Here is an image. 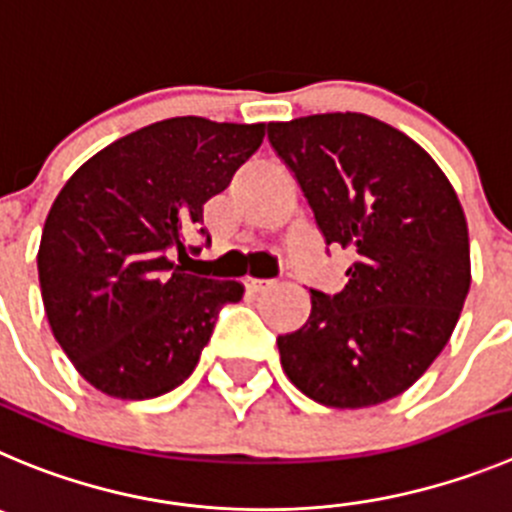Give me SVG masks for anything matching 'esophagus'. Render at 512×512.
Wrapping results in <instances>:
<instances>
[{
  "instance_id": "esophagus-1",
  "label": "esophagus",
  "mask_w": 512,
  "mask_h": 512,
  "mask_svg": "<svg viewBox=\"0 0 512 512\" xmlns=\"http://www.w3.org/2000/svg\"><path fill=\"white\" fill-rule=\"evenodd\" d=\"M245 285H247V290H250V293H265L267 288H272V280H260V278H247L245 280Z\"/></svg>"
}]
</instances>
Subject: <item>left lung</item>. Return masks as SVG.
<instances>
[{
	"mask_svg": "<svg viewBox=\"0 0 512 512\" xmlns=\"http://www.w3.org/2000/svg\"><path fill=\"white\" fill-rule=\"evenodd\" d=\"M328 245L351 252L341 293L310 290V318L278 338L285 376L323 407L404 394L450 341L470 290L455 186L417 141L366 113L267 123Z\"/></svg>",
	"mask_w": 512,
	"mask_h": 512,
	"instance_id": "obj_1",
	"label": "left lung"
}]
</instances>
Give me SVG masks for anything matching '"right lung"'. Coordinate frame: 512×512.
Instances as JSON below:
<instances>
[{"mask_svg":"<svg viewBox=\"0 0 512 512\" xmlns=\"http://www.w3.org/2000/svg\"><path fill=\"white\" fill-rule=\"evenodd\" d=\"M262 138L265 123L166 118L108 143L65 181L37 270L52 336L90 386L154 399L197 369L219 308L245 285L189 275L169 252L184 250L204 202Z\"/></svg>","mask_w":512,"mask_h":512,"instance_id":"add662e5","label":"right lung"}]
</instances>
